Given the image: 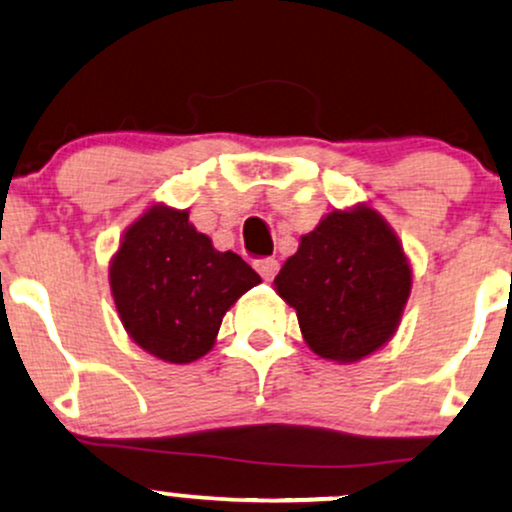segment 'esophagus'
I'll return each mask as SVG.
<instances>
[{"label":"esophagus","instance_id":"esophagus-1","mask_svg":"<svg viewBox=\"0 0 512 512\" xmlns=\"http://www.w3.org/2000/svg\"><path fill=\"white\" fill-rule=\"evenodd\" d=\"M255 269L260 272V276L264 281H272L274 274L279 272V262L274 260V257H264V260H257L255 262Z\"/></svg>","mask_w":512,"mask_h":512}]
</instances>
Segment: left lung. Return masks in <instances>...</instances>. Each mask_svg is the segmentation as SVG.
<instances>
[{
	"mask_svg": "<svg viewBox=\"0 0 512 512\" xmlns=\"http://www.w3.org/2000/svg\"><path fill=\"white\" fill-rule=\"evenodd\" d=\"M317 356L361 361L392 339L411 291V267L383 216L334 209L301 238L274 279Z\"/></svg>",
	"mask_w": 512,
	"mask_h": 512,
	"instance_id": "obj_1",
	"label": "left lung"
}]
</instances>
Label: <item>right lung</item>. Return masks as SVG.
<instances>
[{
	"label": "right lung",
	"instance_id": "right-lung-1",
	"mask_svg": "<svg viewBox=\"0 0 512 512\" xmlns=\"http://www.w3.org/2000/svg\"><path fill=\"white\" fill-rule=\"evenodd\" d=\"M236 252H219L190 211L156 204L120 240L110 291L129 337L166 363H192L216 342L226 310L260 284Z\"/></svg>",
	"mask_w": 512,
	"mask_h": 512
}]
</instances>
